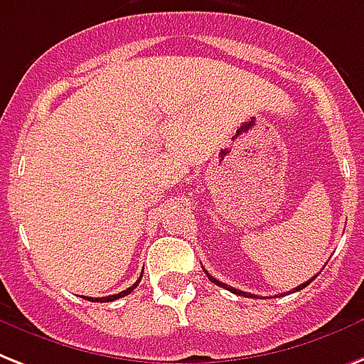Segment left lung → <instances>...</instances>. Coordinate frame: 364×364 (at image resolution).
<instances>
[{"label":"left lung","instance_id":"left-lung-1","mask_svg":"<svg viewBox=\"0 0 364 364\" xmlns=\"http://www.w3.org/2000/svg\"><path fill=\"white\" fill-rule=\"evenodd\" d=\"M205 272H206V270H205ZM206 276H208V278H210V280L214 282V284H216V286H222V287H225V289H229V291H231V293H235V295H242V297H250V299H252V297H255V295H252V293L240 291V289H235V287H229V286H225V284H222V282H220V280H216V278H212V276L208 274V272H206ZM314 278H316V276H314ZM314 278H312V280H314ZM312 280L304 282V284H301V286H297V287H295V289H293V291H301L302 287H306L308 284H310V282H312Z\"/></svg>","mask_w":364,"mask_h":364}]
</instances>
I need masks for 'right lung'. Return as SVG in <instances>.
Wrapping results in <instances>:
<instances>
[{
	"label": "right lung",
	"mask_w": 364,
	"mask_h": 364,
	"mask_svg": "<svg viewBox=\"0 0 364 364\" xmlns=\"http://www.w3.org/2000/svg\"><path fill=\"white\" fill-rule=\"evenodd\" d=\"M141 278H142V274H141ZM141 278H139V280H136L132 287H127L126 291H120V293H116V295H109V297H101V299L88 297V301H92V302H94V301H100V302H110V301H116V299H120V297H126V295H129V293H132L133 289H135V287L139 286V282H141Z\"/></svg>",
	"instance_id": "obj_1"
}]
</instances>
